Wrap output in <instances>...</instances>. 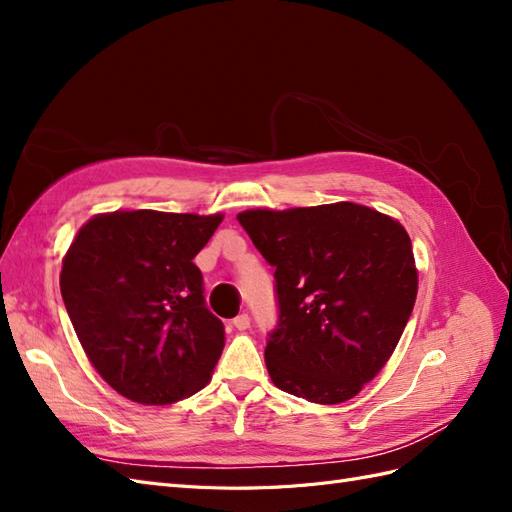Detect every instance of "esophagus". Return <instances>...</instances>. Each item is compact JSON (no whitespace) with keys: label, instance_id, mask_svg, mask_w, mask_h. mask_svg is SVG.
Here are the masks:
<instances>
[{"label":"esophagus","instance_id":"esophagus-1","mask_svg":"<svg viewBox=\"0 0 512 512\" xmlns=\"http://www.w3.org/2000/svg\"><path fill=\"white\" fill-rule=\"evenodd\" d=\"M232 324H235V327H237L239 331L250 329V316H247V314L243 312V314H239L235 320H232Z\"/></svg>","mask_w":512,"mask_h":512}]
</instances>
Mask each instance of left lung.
Listing matches in <instances>:
<instances>
[{
	"mask_svg": "<svg viewBox=\"0 0 512 512\" xmlns=\"http://www.w3.org/2000/svg\"><path fill=\"white\" fill-rule=\"evenodd\" d=\"M237 220L275 269L277 324L265 348L273 384L314 404L352 399L389 361L412 314L408 232L354 203Z\"/></svg>",
	"mask_w": 512,
	"mask_h": 512,
	"instance_id": "left-lung-1",
	"label": "left lung"
}]
</instances>
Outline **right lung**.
Wrapping results in <instances>:
<instances>
[{
  "label": "right lung",
  "mask_w": 512,
  "mask_h": 512,
  "mask_svg": "<svg viewBox=\"0 0 512 512\" xmlns=\"http://www.w3.org/2000/svg\"><path fill=\"white\" fill-rule=\"evenodd\" d=\"M222 215L115 211L89 220L64 258L59 286L91 365L136 404L198 393L224 350L194 256Z\"/></svg>",
  "instance_id": "right-lung-1"
}]
</instances>
